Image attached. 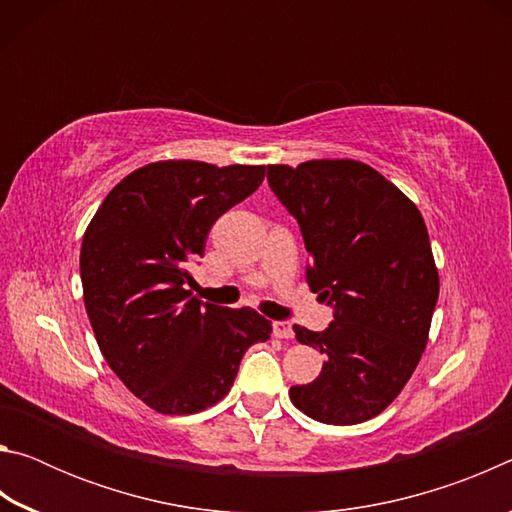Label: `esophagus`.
I'll list each match as a JSON object with an SVG mask.
<instances>
[{"mask_svg":"<svg viewBox=\"0 0 512 512\" xmlns=\"http://www.w3.org/2000/svg\"><path fill=\"white\" fill-rule=\"evenodd\" d=\"M273 334L277 339H293V327L291 323H287V320H275Z\"/></svg>","mask_w":512,"mask_h":512,"instance_id":"34e87169","label":"esophagus"}]
</instances>
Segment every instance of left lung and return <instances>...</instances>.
Instances as JSON below:
<instances>
[{"label":"left lung","instance_id":"obj_1","mask_svg":"<svg viewBox=\"0 0 512 512\" xmlns=\"http://www.w3.org/2000/svg\"><path fill=\"white\" fill-rule=\"evenodd\" d=\"M268 185L300 225L311 291L334 307L325 332L293 325L325 361L311 384L291 386V402L325 424L366 422L402 393L427 348L440 291L427 225L359 160L268 164Z\"/></svg>","mask_w":512,"mask_h":512}]
</instances>
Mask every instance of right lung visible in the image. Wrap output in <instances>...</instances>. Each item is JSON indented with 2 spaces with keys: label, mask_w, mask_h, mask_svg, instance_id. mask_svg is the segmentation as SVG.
Wrapping results in <instances>:
<instances>
[{
  "label": "right lung",
  "mask_w": 512,
  "mask_h": 512,
  "mask_svg": "<svg viewBox=\"0 0 512 512\" xmlns=\"http://www.w3.org/2000/svg\"><path fill=\"white\" fill-rule=\"evenodd\" d=\"M264 167L144 164L112 187L81 244V282L99 350L149 409L205 411L228 395L244 352L271 320L192 298L187 271L221 214L262 185Z\"/></svg>",
  "instance_id": "right-lung-1"
}]
</instances>
